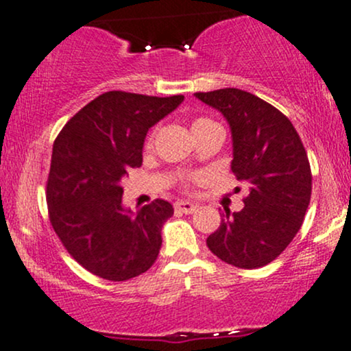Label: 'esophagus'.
Here are the masks:
<instances>
[{
  "instance_id": "esophagus-1",
  "label": "esophagus",
  "mask_w": 351,
  "mask_h": 351,
  "mask_svg": "<svg viewBox=\"0 0 351 351\" xmlns=\"http://www.w3.org/2000/svg\"><path fill=\"white\" fill-rule=\"evenodd\" d=\"M176 208L184 214H192V212H195L197 204L189 202V200H179V202H176Z\"/></svg>"
}]
</instances>
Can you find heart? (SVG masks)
<instances>
[{"instance_id":"heart-1","label":"heart","mask_w":351,"mask_h":351,"mask_svg":"<svg viewBox=\"0 0 351 351\" xmlns=\"http://www.w3.org/2000/svg\"><path fill=\"white\" fill-rule=\"evenodd\" d=\"M210 124H214L210 119H206V117H197V119L192 121L191 129H192V132H194V131H199V129L206 128V125H210Z\"/></svg>"}]
</instances>
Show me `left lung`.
I'll use <instances>...</instances> for the list:
<instances>
[{
  "mask_svg": "<svg viewBox=\"0 0 351 351\" xmlns=\"http://www.w3.org/2000/svg\"><path fill=\"white\" fill-rule=\"evenodd\" d=\"M217 109L232 134L230 169L249 186L240 212L223 208L207 247L239 269H258L278 257L300 230L312 195V171L289 117L247 90L195 93Z\"/></svg>",
  "mask_w": 351,
  "mask_h": 351,
  "instance_id": "1",
  "label": "left lung"
}]
</instances>
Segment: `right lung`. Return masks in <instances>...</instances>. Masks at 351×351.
Segmentation results:
<instances>
[{
	"mask_svg": "<svg viewBox=\"0 0 351 351\" xmlns=\"http://www.w3.org/2000/svg\"><path fill=\"white\" fill-rule=\"evenodd\" d=\"M182 101L109 90L71 117L54 141L46 186L51 226L90 274L124 282L156 262L174 207L156 199L132 212L123 206L121 180L143 164L149 129Z\"/></svg>",
	"mask_w": 351,
	"mask_h": 351,
	"instance_id": "right-lung-1",
	"label": "right lung"
}]
</instances>
